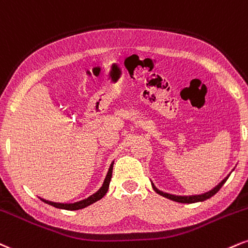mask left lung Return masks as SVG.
Returning a JSON list of instances; mask_svg holds the SVG:
<instances>
[{"label": "left lung", "mask_w": 248, "mask_h": 248, "mask_svg": "<svg viewBox=\"0 0 248 248\" xmlns=\"http://www.w3.org/2000/svg\"><path fill=\"white\" fill-rule=\"evenodd\" d=\"M230 174L228 176L225 177V179H223L222 181H220L218 185L216 186V187H214L211 189V190L206 191V193H203V194H200V195H189V196H181V195H173V194H168V193H164V191L159 190L158 188L155 187V186L153 185V182L151 181V183H152V187L154 189V191H155L156 194L161 195V196L166 197V199L168 200H171V201H175V202H179V203H196V202H203V201L210 199V197L214 196L215 194L217 193L218 190H219L220 188L223 187L224 183L226 182V180L229 179Z\"/></svg>", "instance_id": "left-lung-1"}]
</instances>
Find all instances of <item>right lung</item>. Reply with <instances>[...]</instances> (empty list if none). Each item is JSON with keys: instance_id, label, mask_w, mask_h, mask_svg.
Listing matches in <instances>:
<instances>
[{"instance_id": "1", "label": "right lung", "mask_w": 248, "mask_h": 248, "mask_svg": "<svg viewBox=\"0 0 248 248\" xmlns=\"http://www.w3.org/2000/svg\"><path fill=\"white\" fill-rule=\"evenodd\" d=\"M112 167H113V161L111 162V165H110L109 170H108L107 176H106V179H104V182H103V185H102V187L98 189L95 194L90 195L89 197H87V199H84L82 201H78V202H75V203H57V202H51V201L40 199V197L39 199L42 200L43 202H45L46 204H49V205L54 206V208H58V209H63V210H80V209L86 208V206H88L90 204H93V203L97 202L98 200H101L102 197L107 194L108 189H109L110 181H111Z\"/></svg>"}]
</instances>
